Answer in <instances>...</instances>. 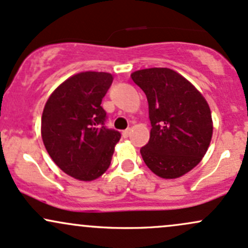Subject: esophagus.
<instances>
[{
	"instance_id": "esophagus-1",
	"label": "esophagus",
	"mask_w": 248,
	"mask_h": 248,
	"mask_svg": "<svg viewBox=\"0 0 248 248\" xmlns=\"http://www.w3.org/2000/svg\"><path fill=\"white\" fill-rule=\"evenodd\" d=\"M131 132H132V130H131V129H126V130H124V131H123V137L127 138V137H129L130 135H131Z\"/></svg>"
}]
</instances>
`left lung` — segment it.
I'll return each instance as SVG.
<instances>
[{
	"mask_svg": "<svg viewBox=\"0 0 248 248\" xmlns=\"http://www.w3.org/2000/svg\"><path fill=\"white\" fill-rule=\"evenodd\" d=\"M131 79L149 104L150 140L140 149L143 161L162 178L183 176L209 148L213 119L208 103L190 81L170 68L136 71Z\"/></svg>",
	"mask_w": 248,
	"mask_h": 248,
	"instance_id": "left-lung-1",
	"label": "left lung"
}]
</instances>
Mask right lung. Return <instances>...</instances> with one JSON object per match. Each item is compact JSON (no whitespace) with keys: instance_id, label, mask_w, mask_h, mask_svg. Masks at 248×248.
<instances>
[{"instance_id":"1","label":"right lung","mask_w":248,"mask_h":248,"mask_svg":"<svg viewBox=\"0 0 248 248\" xmlns=\"http://www.w3.org/2000/svg\"><path fill=\"white\" fill-rule=\"evenodd\" d=\"M113 80L108 72H80L52 92L41 117V137L50 158L79 181L100 177L111 164L121 134L106 129L100 106Z\"/></svg>"}]
</instances>
